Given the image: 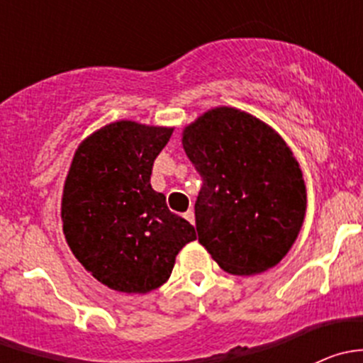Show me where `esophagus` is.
<instances>
[{"mask_svg": "<svg viewBox=\"0 0 363 363\" xmlns=\"http://www.w3.org/2000/svg\"><path fill=\"white\" fill-rule=\"evenodd\" d=\"M184 218L188 219V221L191 223V225H193V223H195V212H193V208H189V211L186 212V214H184Z\"/></svg>", "mask_w": 363, "mask_h": 363, "instance_id": "esophagus-1", "label": "esophagus"}]
</instances>
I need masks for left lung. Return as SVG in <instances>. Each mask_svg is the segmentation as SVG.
Listing matches in <instances>:
<instances>
[{"label": "left lung", "mask_w": 363, "mask_h": 363, "mask_svg": "<svg viewBox=\"0 0 363 363\" xmlns=\"http://www.w3.org/2000/svg\"><path fill=\"white\" fill-rule=\"evenodd\" d=\"M182 147L203 179L195 219L212 259L233 276L277 265L307 207L302 170L283 137L250 112L216 107L182 130Z\"/></svg>", "instance_id": "1"}]
</instances>
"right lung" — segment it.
I'll return each instance as SVG.
<instances>
[{
	"label": "right lung",
	"instance_id": "1",
	"mask_svg": "<svg viewBox=\"0 0 363 363\" xmlns=\"http://www.w3.org/2000/svg\"><path fill=\"white\" fill-rule=\"evenodd\" d=\"M174 128L105 124L84 138L63 186L61 221L73 256L111 290L149 294L164 284L195 228L151 188L152 163Z\"/></svg>",
	"mask_w": 363,
	"mask_h": 363
}]
</instances>
